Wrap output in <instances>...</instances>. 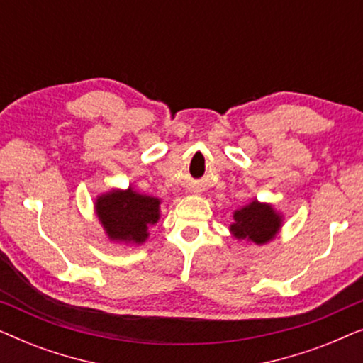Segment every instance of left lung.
Instances as JSON below:
<instances>
[{
    "mask_svg": "<svg viewBox=\"0 0 363 363\" xmlns=\"http://www.w3.org/2000/svg\"><path fill=\"white\" fill-rule=\"evenodd\" d=\"M233 218L235 223L230 226L233 236L238 240L252 241L256 245L271 241L281 228V216L272 210L271 205L256 200L235 211Z\"/></svg>",
    "mask_w": 363,
    "mask_h": 363,
    "instance_id": "8db88e82",
    "label": "left lung"
}]
</instances>
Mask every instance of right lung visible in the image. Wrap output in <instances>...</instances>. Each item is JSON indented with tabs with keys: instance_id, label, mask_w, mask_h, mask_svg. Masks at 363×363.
<instances>
[{
	"instance_id": "1",
	"label": "right lung",
	"mask_w": 363,
	"mask_h": 363,
	"mask_svg": "<svg viewBox=\"0 0 363 363\" xmlns=\"http://www.w3.org/2000/svg\"><path fill=\"white\" fill-rule=\"evenodd\" d=\"M99 221L111 240L140 245L148 238V226L160 218V200L128 190H112L96 201Z\"/></svg>"
}]
</instances>
